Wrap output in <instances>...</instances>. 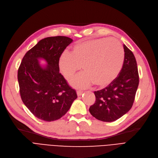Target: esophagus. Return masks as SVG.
Wrapping results in <instances>:
<instances>
[{
    "mask_svg": "<svg viewBox=\"0 0 158 158\" xmlns=\"http://www.w3.org/2000/svg\"><path fill=\"white\" fill-rule=\"evenodd\" d=\"M83 92L82 91H80V90H78V91H77V95L78 96H81L82 94H83Z\"/></svg>",
    "mask_w": 158,
    "mask_h": 158,
    "instance_id": "esophagus-1",
    "label": "esophagus"
}]
</instances>
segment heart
<instances>
[{
    "label": "heart",
    "mask_w": 158,
    "mask_h": 158,
    "mask_svg": "<svg viewBox=\"0 0 158 158\" xmlns=\"http://www.w3.org/2000/svg\"><path fill=\"white\" fill-rule=\"evenodd\" d=\"M124 49L115 39H96L80 41L71 53H64L59 60V69L69 80L81 69L84 72L70 81L72 86L86 88L94 83L105 87L117 78L124 62Z\"/></svg>",
    "instance_id": "heart-1"
}]
</instances>
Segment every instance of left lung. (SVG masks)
I'll list each match as a JSON object with an SVG mask.
<instances>
[{
	"label": "left lung",
	"instance_id": "1",
	"mask_svg": "<svg viewBox=\"0 0 158 158\" xmlns=\"http://www.w3.org/2000/svg\"><path fill=\"white\" fill-rule=\"evenodd\" d=\"M125 58L122 69L111 84L94 92L95 103L89 111L97 119L112 122L118 119L131 109L139 85V74L132 52L123 45Z\"/></svg>",
	"mask_w": 158,
	"mask_h": 158
}]
</instances>
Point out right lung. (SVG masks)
<instances>
[{
	"label": "right lung",
	"mask_w": 158,
	"mask_h": 158,
	"mask_svg": "<svg viewBox=\"0 0 158 158\" xmlns=\"http://www.w3.org/2000/svg\"><path fill=\"white\" fill-rule=\"evenodd\" d=\"M73 40L68 37H46L26 52L18 70L22 101L36 118L53 121L63 117L77 95L59 72V60ZM39 58L48 64L42 67Z\"/></svg>",
	"instance_id": "add662e5"
}]
</instances>
